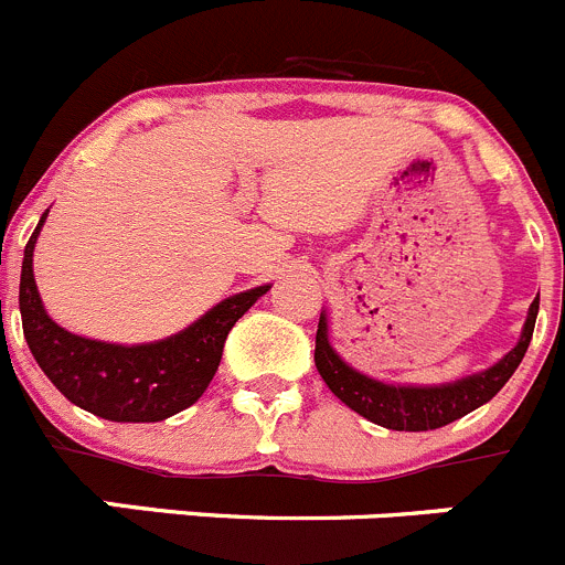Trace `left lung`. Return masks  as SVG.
I'll list each match as a JSON object with an SVG mask.
<instances>
[{"label": "left lung", "instance_id": "obj_1", "mask_svg": "<svg viewBox=\"0 0 565 565\" xmlns=\"http://www.w3.org/2000/svg\"><path fill=\"white\" fill-rule=\"evenodd\" d=\"M535 318L537 298L532 300L519 345L499 365L488 367V371L477 373V376L460 379L455 384H443V387H390V384L356 373L329 345L323 315H320L318 337H315V365H318L320 376L329 384L331 393L342 404L354 409V413H360L362 418L395 431L440 429V426L468 415L471 409L482 407L484 402H490L508 384V379L513 376L515 367L524 360L526 348H530Z\"/></svg>", "mask_w": 565, "mask_h": 565}]
</instances>
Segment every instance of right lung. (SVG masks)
<instances>
[{
  "label": "right lung",
  "mask_w": 565,
  "mask_h": 565,
  "mask_svg": "<svg viewBox=\"0 0 565 565\" xmlns=\"http://www.w3.org/2000/svg\"><path fill=\"white\" fill-rule=\"evenodd\" d=\"M44 220L46 214L24 247L19 284L24 340L41 371L68 402L105 420L152 424L192 407L217 373L228 331L270 287L223 300L170 340L134 348L86 340L52 323L41 307L33 278V247Z\"/></svg>",
  "instance_id": "right-lung-1"
}]
</instances>
